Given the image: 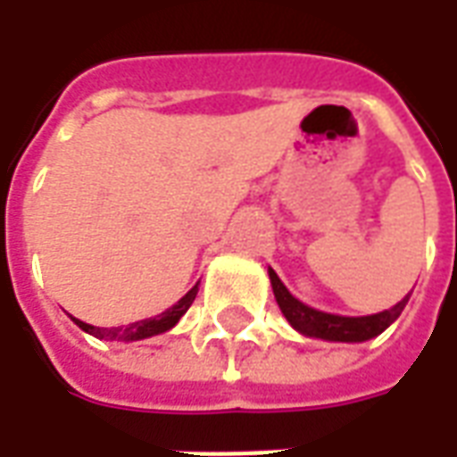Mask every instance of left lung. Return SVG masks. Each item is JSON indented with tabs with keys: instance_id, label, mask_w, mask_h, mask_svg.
Masks as SVG:
<instances>
[{
	"instance_id": "left-lung-1",
	"label": "left lung",
	"mask_w": 457,
	"mask_h": 457,
	"mask_svg": "<svg viewBox=\"0 0 457 457\" xmlns=\"http://www.w3.org/2000/svg\"><path fill=\"white\" fill-rule=\"evenodd\" d=\"M269 278H271V288H274L278 308L287 316L288 323L303 336L320 337V340H330V343H364L370 337H377L402 316L403 306L409 303V296H411V294L403 296L396 306L382 311V313H374V316H333V313H323V311L306 306L296 296H291L274 269H269Z\"/></svg>"
}]
</instances>
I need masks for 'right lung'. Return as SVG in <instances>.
I'll return each mask as SVG.
<instances>
[{
	"mask_svg": "<svg viewBox=\"0 0 457 457\" xmlns=\"http://www.w3.org/2000/svg\"><path fill=\"white\" fill-rule=\"evenodd\" d=\"M198 296V284L190 288L186 296L180 298L176 306H170L169 311H163L161 316L156 318H146V320H137V323H131V326H121V328H97V326H87L83 320H78L73 318L75 326L83 328L85 333H90V336L100 337V340H117V343H131V340H144V337L151 336H159V333H166L170 328L176 326L180 320V316L186 313L190 308V303L195 301Z\"/></svg>",
	"mask_w": 457,
	"mask_h": 457,
	"instance_id": "obj_1",
	"label": "right lung"
}]
</instances>
